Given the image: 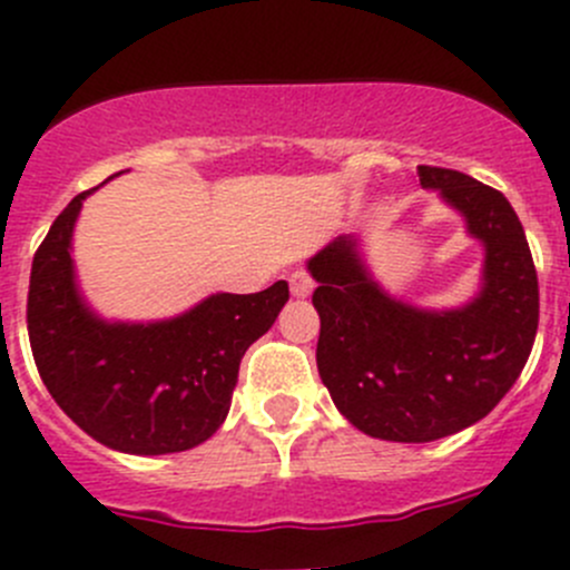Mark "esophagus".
Returning <instances> with one entry per match:
<instances>
[{
	"mask_svg": "<svg viewBox=\"0 0 570 570\" xmlns=\"http://www.w3.org/2000/svg\"><path fill=\"white\" fill-rule=\"evenodd\" d=\"M289 289H292V295H295V297H308V295H312V289H314L312 275H308L306 269H295V273L289 275Z\"/></svg>",
	"mask_w": 570,
	"mask_h": 570,
	"instance_id": "obj_1",
	"label": "esophagus"
}]
</instances>
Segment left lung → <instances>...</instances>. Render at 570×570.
<instances>
[{"instance_id": "8db88e82", "label": "left lung", "mask_w": 570, "mask_h": 570, "mask_svg": "<svg viewBox=\"0 0 570 570\" xmlns=\"http://www.w3.org/2000/svg\"><path fill=\"white\" fill-rule=\"evenodd\" d=\"M419 181L485 250L469 303L419 308L389 295L355 234L308 258L317 370L333 405L361 433L402 444L446 439L488 416L519 381L538 333V275L510 200L458 170L419 165Z\"/></svg>"}]
</instances>
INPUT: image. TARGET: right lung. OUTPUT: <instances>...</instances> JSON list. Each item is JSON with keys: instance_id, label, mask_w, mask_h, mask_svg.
<instances>
[{"instance_id": "right-lung-1", "label": "right lung", "mask_w": 570, "mask_h": 570, "mask_svg": "<svg viewBox=\"0 0 570 570\" xmlns=\"http://www.w3.org/2000/svg\"><path fill=\"white\" fill-rule=\"evenodd\" d=\"M96 189L60 212L32 258L27 327L40 381L68 419L109 450H193L226 422L239 361L273 327L289 286L217 292L170 320H105L85 301L71 256L73 226Z\"/></svg>"}]
</instances>
